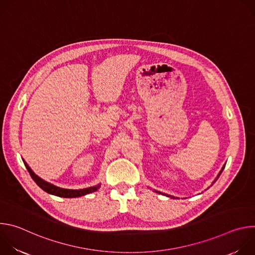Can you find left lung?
Masks as SVG:
<instances>
[{"mask_svg":"<svg viewBox=\"0 0 255 255\" xmlns=\"http://www.w3.org/2000/svg\"><path fill=\"white\" fill-rule=\"evenodd\" d=\"M224 167H225V164H224V165H223V167H222V169H221V170H220V172H219V174H218V175H217V177H216V179H215V180H214V183H215V181H216V180H217V179H218V177H219V176H220V174H221V173H222V171H223V169H224ZM155 192H156V193H158V194H161V193H160V192H157V191H155ZM167 197H170V198H173V199H174V197H172V196H168V195H167Z\"/></svg>","mask_w":255,"mask_h":255,"instance_id":"left-lung-1","label":"left lung"}]
</instances>
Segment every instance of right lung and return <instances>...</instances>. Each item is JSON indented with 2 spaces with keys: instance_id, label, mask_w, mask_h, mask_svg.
<instances>
[{
  "instance_id": "right-lung-1",
  "label": "right lung",
  "mask_w": 255,
  "mask_h": 255,
  "mask_svg": "<svg viewBox=\"0 0 255 255\" xmlns=\"http://www.w3.org/2000/svg\"><path fill=\"white\" fill-rule=\"evenodd\" d=\"M27 170L29 171L31 177L33 178V180L35 181L36 184H37V186L39 188H41L44 192L50 194V195H54V196H57V197H61V198H78V197H82V196H85L87 194H91L93 192H96L100 187L101 185H97V186H94V187H91V188H87V189H82V190H68V189H62V188H58L52 184H49L47 183V181L43 180L42 178H40L38 175H36L32 169L30 168V166L25 162V160H23Z\"/></svg>"
}]
</instances>
